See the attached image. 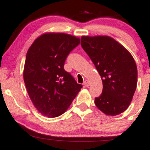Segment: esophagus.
<instances>
[{
  "label": "esophagus",
  "instance_id": "obj_1",
  "mask_svg": "<svg viewBox=\"0 0 150 150\" xmlns=\"http://www.w3.org/2000/svg\"><path fill=\"white\" fill-rule=\"evenodd\" d=\"M83 85H85V87H89V81H87V80H86V81H84Z\"/></svg>",
  "mask_w": 150,
  "mask_h": 150
}]
</instances>
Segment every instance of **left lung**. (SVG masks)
Segmentation results:
<instances>
[{
	"label": "left lung",
	"mask_w": 150,
	"mask_h": 150,
	"mask_svg": "<svg viewBox=\"0 0 150 150\" xmlns=\"http://www.w3.org/2000/svg\"><path fill=\"white\" fill-rule=\"evenodd\" d=\"M81 46L101 76L102 93L95 98L107 115H117L128 108L137 83L134 59L122 44L108 36H82Z\"/></svg>",
	"instance_id": "left-lung-1"
}]
</instances>
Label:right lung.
Returning a JSON list of instances; mask_svg holds the SVG:
<instances>
[{
	"label": "right lung",
	"mask_w": 150,
	"mask_h": 150,
	"mask_svg": "<svg viewBox=\"0 0 150 150\" xmlns=\"http://www.w3.org/2000/svg\"><path fill=\"white\" fill-rule=\"evenodd\" d=\"M80 39L63 33H47L33 43L26 53L23 77L30 99L43 115L56 117L66 111L81 91L64 69L69 52Z\"/></svg>",
	"instance_id": "1"
}]
</instances>
